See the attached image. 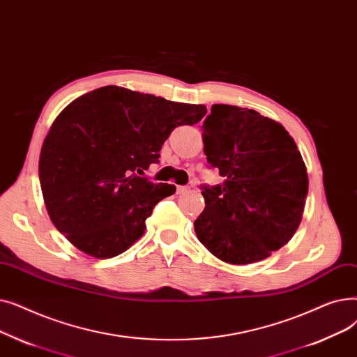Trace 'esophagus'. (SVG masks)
<instances>
[{
    "instance_id": "obj_1",
    "label": "esophagus",
    "mask_w": 357,
    "mask_h": 357,
    "mask_svg": "<svg viewBox=\"0 0 357 357\" xmlns=\"http://www.w3.org/2000/svg\"><path fill=\"white\" fill-rule=\"evenodd\" d=\"M189 190L188 185H177V195H183Z\"/></svg>"
}]
</instances>
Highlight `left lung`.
Here are the masks:
<instances>
[{
    "label": "left lung",
    "mask_w": 357,
    "mask_h": 357,
    "mask_svg": "<svg viewBox=\"0 0 357 357\" xmlns=\"http://www.w3.org/2000/svg\"><path fill=\"white\" fill-rule=\"evenodd\" d=\"M203 151L224 184L203 188L199 241L229 264L271 256L296 232L308 195L301 152L279 122L252 109L213 105L203 123Z\"/></svg>",
    "instance_id": "1"
}]
</instances>
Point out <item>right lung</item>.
I'll use <instances>...</instances> for the list:
<instances>
[{
    "label": "right lung",
    "mask_w": 357,
    "mask_h": 357,
    "mask_svg": "<svg viewBox=\"0 0 357 357\" xmlns=\"http://www.w3.org/2000/svg\"><path fill=\"white\" fill-rule=\"evenodd\" d=\"M206 106L106 86L75 98L42 145L39 180L56 229L84 254L112 259L144 235L145 220L174 184L142 177L172 130Z\"/></svg>",
    "instance_id": "1"
}]
</instances>
